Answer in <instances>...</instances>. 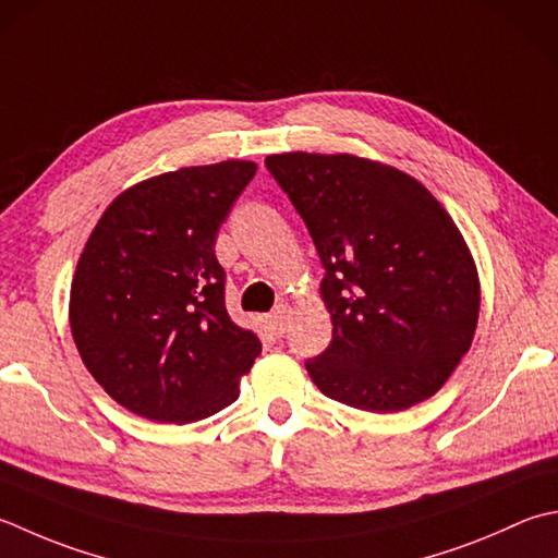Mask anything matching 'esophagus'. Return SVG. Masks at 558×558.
Listing matches in <instances>:
<instances>
[{"mask_svg":"<svg viewBox=\"0 0 558 558\" xmlns=\"http://www.w3.org/2000/svg\"><path fill=\"white\" fill-rule=\"evenodd\" d=\"M288 304H278V310L272 312L270 316H268V331L276 336V338H280L282 333H286V324H288Z\"/></svg>","mask_w":558,"mask_h":558,"instance_id":"1","label":"esophagus"}]
</instances>
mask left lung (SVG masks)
Masks as SVG:
<instances>
[{
	"instance_id": "left-lung-1",
	"label": "left lung",
	"mask_w": 558,
	"mask_h": 558,
	"mask_svg": "<svg viewBox=\"0 0 558 558\" xmlns=\"http://www.w3.org/2000/svg\"><path fill=\"white\" fill-rule=\"evenodd\" d=\"M266 167L322 258L329 348L304 363L333 401L395 413L430 399L478 322V272L452 217L423 183L353 155L286 151Z\"/></svg>"
}]
</instances>
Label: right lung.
I'll use <instances>...</instances> for the list:
<instances>
[{
	"instance_id": "1",
	"label": "right lung",
	"mask_w": 558,
	"mask_h": 558,
	"mask_svg": "<svg viewBox=\"0 0 558 558\" xmlns=\"http://www.w3.org/2000/svg\"><path fill=\"white\" fill-rule=\"evenodd\" d=\"M229 159L161 173L106 207L74 270L70 326L84 365L120 407L193 423L239 397L260 341L229 319L217 229L254 179Z\"/></svg>"
}]
</instances>
